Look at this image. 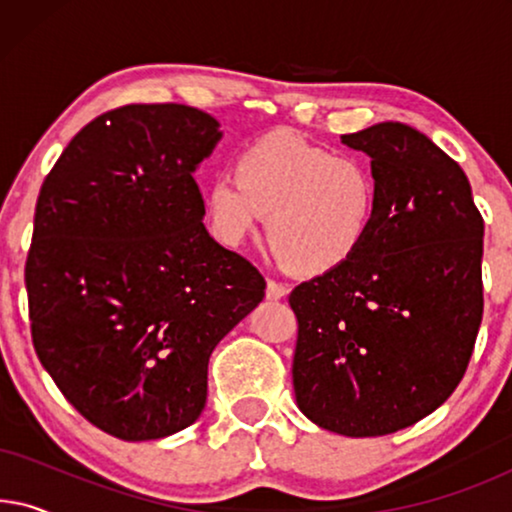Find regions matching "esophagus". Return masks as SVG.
<instances>
[{
	"label": "esophagus",
	"instance_id": "obj_1",
	"mask_svg": "<svg viewBox=\"0 0 512 512\" xmlns=\"http://www.w3.org/2000/svg\"><path fill=\"white\" fill-rule=\"evenodd\" d=\"M286 293H289V286L277 282V279H268V286H265V296H268L270 300H279L284 298Z\"/></svg>",
	"mask_w": 512,
	"mask_h": 512
}]
</instances>
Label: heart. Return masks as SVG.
Instances as JSON below:
<instances>
[{
    "instance_id": "obj_1",
    "label": "heart",
    "mask_w": 512,
    "mask_h": 512,
    "mask_svg": "<svg viewBox=\"0 0 512 512\" xmlns=\"http://www.w3.org/2000/svg\"><path fill=\"white\" fill-rule=\"evenodd\" d=\"M377 198L380 186L361 158L272 132L237 153L233 172L214 174L205 207L209 228L226 247L242 244L268 214V240L289 268L324 275L366 244Z\"/></svg>"
}]
</instances>
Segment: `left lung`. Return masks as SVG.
<instances>
[{
    "label": "left lung",
    "mask_w": 512,
    "mask_h": 512,
    "mask_svg": "<svg viewBox=\"0 0 512 512\" xmlns=\"http://www.w3.org/2000/svg\"><path fill=\"white\" fill-rule=\"evenodd\" d=\"M342 144L370 156L380 198L359 254L298 284L293 391L321 429L387 436L443 405L482 321V235L464 170L429 137L377 123Z\"/></svg>",
    "instance_id": "1"
}]
</instances>
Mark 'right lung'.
Returning <instances> with one entry per match:
<instances>
[{"label":"right lung","instance_id":"right-lung-1","mask_svg":"<svg viewBox=\"0 0 512 512\" xmlns=\"http://www.w3.org/2000/svg\"><path fill=\"white\" fill-rule=\"evenodd\" d=\"M219 139L195 107L125 104L90 121L41 184L25 263L32 345L109 436L191 426L214 347L265 296L261 272L202 223L193 172Z\"/></svg>","mask_w":512,"mask_h":512}]
</instances>
